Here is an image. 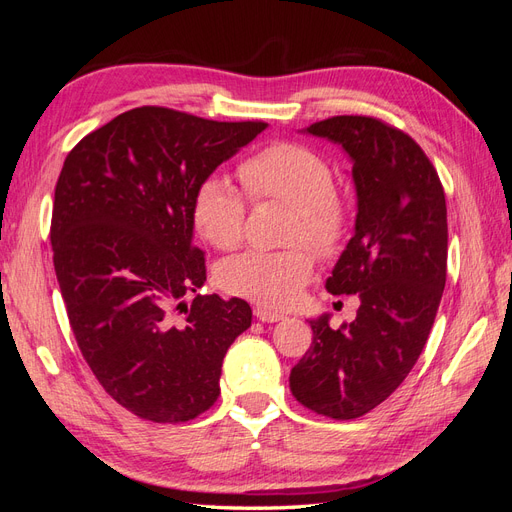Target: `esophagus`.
<instances>
[{
	"mask_svg": "<svg viewBox=\"0 0 512 512\" xmlns=\"http://www.w3.org/2000/svg\"><path fill=\"white\" fill-rule=\"evenodd\" d=\"M254 316H256L260 322H277V320H282V318H284V314H282V312H277V309L262 307V305L254 307Z\"/></svg>",
	"mask_w": 512,
	"mask_h": 512,
	"instance_id": "esophagus-1",
	"label": "esophagus"
}]
</instances>
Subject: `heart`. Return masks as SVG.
<instances>
[{
	"instance_id": "1",
	"label": "heart",
	"mask_w": 512,
	"mask_h": 512,
	"mask_svg": "<svg viewBox=\"0 0 512 512\" xmlns=\"http://www.w3.org/2000/svg\"><path fill=\"white\" fill-rule=\"evenodd\" d=\"M237 175L252 203L277 200L292 209L286 243H309L320 256H333L352 226L348 200L335 190L331 164L301 143L277 141L245 156ZM247 205L226 179L211 175L198 183L192 220L198 235L222 252L243 239ZM314 273V256L303 245L288 250H250L226 260L218 271L220 286L237 297L265 305H286Z\"/></svg>"
}]
</instances>
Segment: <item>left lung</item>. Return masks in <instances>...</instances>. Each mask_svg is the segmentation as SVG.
Returning a JSON list of instances; mask_svg holds the SVG:
<instances>
[{
    "instance_id": "8db88e82",
    "label": "left lung",
    "mask_w": 512,
    "mask_h": 512,
    "mask_svg": "<svg viewBox=\"0 0 512 512\" xmlns=\"http://www.w3.org/2000/svg\"><path fill=\"white\" fill-rule=\"evenodd\" d=\"M307 132L352 158L359 213L327 290L359 294L361 305L337 331L329 316L309 320L314 339L290 391L312 412L350 421L380 406L427 344L446 284V200L425 151L382 119L337 115Z\"/></svg>"
}]
</instances>
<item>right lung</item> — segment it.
<instances>
[{
	"instance_id": "obj_1",
	"label": "right lung",
	"mask_w": 512,
	"mask_h": 512,
	"mask_svg": "<svg viewBox=\"0 0 512 512\" xmlns=\"http://www.w3.org/2000/svg\"><path fill=\"white\" fill-rule=\"evenodd\" d=\"M265 128L141 106L81 138L61 168L51 243L70 327L102 389L145 421L209 410L226 350L250 329L243 299L183 297L207 282L192 243L198 183Z\"/></svg>"
}]
</instances>
